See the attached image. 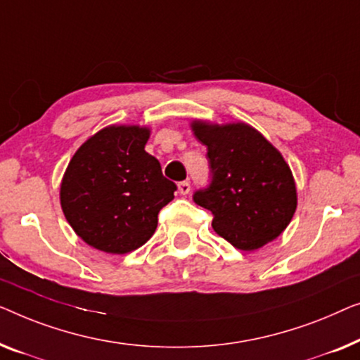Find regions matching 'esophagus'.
Here are the masks:
<instances>
[{"instance_id": "34e87169", "label": "esophagus", "mask_w": 360, "mask_h": 360, "mask_svg": "<svg viewBox=\"0 0 360 360\" xmlns=\"http://www.w3.org/2000/svg\"><path fill=\"white\" fill-rule=\"evenodd\" d=\"M178 189H179V194H182V195L189 194V192H191V182L189 181H181L178 184Z\"/></svg>"}]
</instances>
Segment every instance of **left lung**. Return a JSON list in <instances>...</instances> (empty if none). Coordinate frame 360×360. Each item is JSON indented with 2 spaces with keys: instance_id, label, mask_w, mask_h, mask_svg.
<instances>
[{
  "instance_id": "1",
  "label": "left lung",
  "mask_w": 360,
  "mask_h": 360,
  "mask_svg": "<svg viewBox=\"0 0 360 360\" xmlns=\"http://www.w3.org/2000/svg\"><path fill=\"white\" fill-rule=\"evenodd\" d=\"M191 127L207 146L212 174L194 202L212 212L214 230L243 251L276 240L297 209L295 181L282 155L248 124L194 120Z\"/></svg>"
}]
</instances>
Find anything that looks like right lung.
<instances>
[{
  "label": "right lung",
  "mask_w": 360,
  "mask_h": 360,
  "mask_svg": "<svg viewBox=\"0 0 360 360\" xmlns=\"http://www.w3.org/2000/svg\"><path fill=\"white\" fill-rule=\"evenodd\" d=\"M150 130L110 125L73 155L60 186V204L75 233L89 246L125 255L145 245L158 214L178 189L145 151Z\"/></svg>",
  "instance_id": "obj_1"
}]
</instances>
